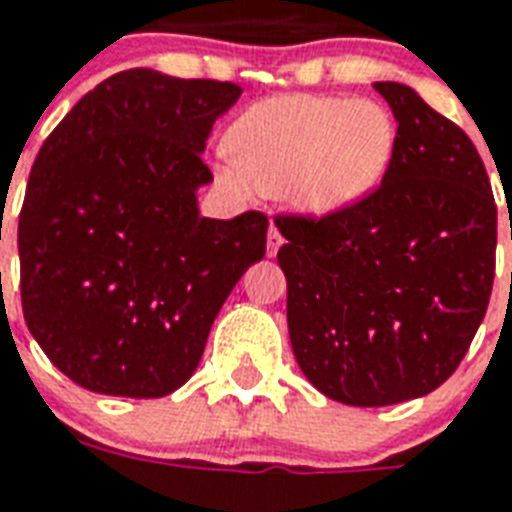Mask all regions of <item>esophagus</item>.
Masks as SVG:
<instances>
[{
	"label": "esophagus",
	"mask_w": 512,
	"mask_h": 512,
	"mask_svg": "<svg viewBox=\"0 0 512 512\" xmlns=\"http://www.w3.org/2000/svg\"><path fill=\"white\" fill-rule=\"evenodd\" d=\"M281 244H284V236H281L276 225H271V231H268V255H276L281 249Z\"/></svg>",
	"instance_id": "obj_1"
}]
</instances>
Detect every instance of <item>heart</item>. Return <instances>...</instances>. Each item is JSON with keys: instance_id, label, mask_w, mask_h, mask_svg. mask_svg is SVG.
Segmentation results:
<instances>
[{"instance_id": "obj_1", "label": "heart", "mask_w": 512, "mask_h": 512, "mask_svg": "<svg viewBox=\"0 0 512 512\" xmlns=\"http://www.w3.org/2000/svg\"><path fill=\"white\" fill-rule=\"evenodd\" d=\"M396 143V119L377 100L273 95L233 122L231 156L217 175L236 191L284 196L295 212L324 220L372 196Z\"/></svg>"}]
</instances>
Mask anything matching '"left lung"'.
Returning <instances> with one entry per match:
<instances>
[{
    "instance_id": "1",
    "label": "left lung",
    "mask_w": 512,
    "mask_h": 512,
    "mask_svg": "<svg viewBox=\"0 0 512 512\" xmlns=\"http://www.w3.org/2000/svg\"><path fill=\"white\" fill-rule=\"evenodd\" d=\"M374 90L398 124L380 188L335 217H276L297 364L350 406L401 404L452 377L484 321L497 249L473 140L412 87Z\"/></svg>"
}]
</instances>
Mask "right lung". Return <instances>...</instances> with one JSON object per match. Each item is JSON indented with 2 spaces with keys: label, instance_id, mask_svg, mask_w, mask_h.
<instances>
[{
  "label": "right lung",
  "instance_id": "right-lung-1",
  "mask_svg": "<svg viewBox=\"0 0 512 512\" xmlns=\"http://www.w3.org/2000/svg\"><path fill=\"white\" fill-rule=\"evenodd\" d=\"M241 87L154 68L108 76L44 140L18 220L28 332L76 385L162 398L188 382L268 217L199 215L212 124Z\"/></svg>",
  "mask_w": 512,
  "mask_h": 512
}]
</instances>
